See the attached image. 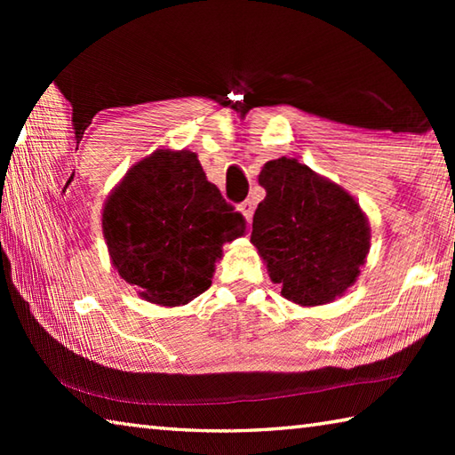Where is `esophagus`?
Listing matches in <instances>:
<instances>
[{"mask_svg": "<svg viewBox=\"0 0 455 455\" xmlns=\"http://www.w3.org/2000/svg\"><path fill=\"white\" fill-rule=\"evenodd\" d=\"M238 211L243 212V217L246 219V222H251L252 212H255V203H252V200H244V203L238 204Z\"/></svg>", "mask_w": 455, "mask_h": 455, "instance_id": "34e87169", "label": "esophagus"}]
</instances>
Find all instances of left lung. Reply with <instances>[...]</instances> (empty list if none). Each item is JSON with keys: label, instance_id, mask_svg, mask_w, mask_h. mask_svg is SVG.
<instances>
[{"label": "left lung", "instance_id": "8db88e82", "mask_svg": "<svg viewBox=\"0 0 455 455\" xmlns=\"http://www.w3.org/2000/svg\"><path fill=\"white\" fill-rule=\"evenodd\" d=\"M267 190L252 217L251 243L281 295L301 307L343 297L369 255L371 228L347 190L295 158L271 160L259 174Z\"/></svg>", "mask_w": 455, "mask_h": 455}]
</instances>
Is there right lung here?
<instances>
[{"mask_svg":"<svg viewBox=\"0 0 455 455\" xmlns=\"http://www.w3.org/2000/svg\"><path fill=\"white\" fill-rule=\"evenodd\" d=\"M244 228L190 150H154L130 168L102 209L114 268L160 307L187 305L209 289L222 244Z\"/></svg>","mask_w":455,"mask_h":455,"instance_id":"add662e5","label":"right lung"}]
</instances>
